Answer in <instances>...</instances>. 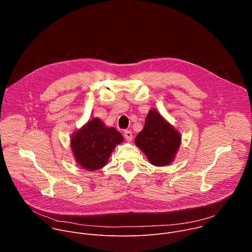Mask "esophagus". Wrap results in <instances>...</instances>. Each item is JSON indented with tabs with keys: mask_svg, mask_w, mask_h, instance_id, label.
<instances>
[{
	"mask_svg": "<svg viewBox=\"0 0 252 252\" xmlns=\"http://www.w3.org/2000/svg\"><path fill=\"white\" fill-rule=\"evenodd\" d=\"M124 135H125L126 139L127 141H130V140L132 139V133H131L130 130H126L125 133H124Z\"/></svg>",
	"mask_w": 252,
	"mask_h": 252,
	"instance_id": "obj_1",
	"label": "esophagus"
}]
</instances>
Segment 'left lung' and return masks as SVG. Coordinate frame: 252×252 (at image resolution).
Wrapping results in <instances>:
<instances>
[{"mask_svg": "<svg viewBox=\"0 0 252 252\" xmlns=\"http://www.w3.org/2000/svg\"><path fill=\"white\" fill-rule=\"evenodd\" d=\"M134 143L153 165L165 166L174 160L182 145V134L156 109H152Z\"/></svg>", "mask_w": 252, "mask_h": 252, "instance_id": "left-lung-1", "label": "left lung"}]
</instances>
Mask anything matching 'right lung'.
Here are the masks:
<instances>
[{"instance_id": "right-lung-1", "label": "right lung", "mask_w": 252, "mask_h": 252, "mask_svg": "<svg viewBox=\"0 0 252 252\" xmlns=\"http://www.w3.org/2000/svg\"><path fill=\"white\" fill-rule=\"evenodd\" d=\"M123 141L120 131L94 118L71 134L70 149L81 167L94 171L107 163L113 151Z\"/></svg>"}]
</instances>
